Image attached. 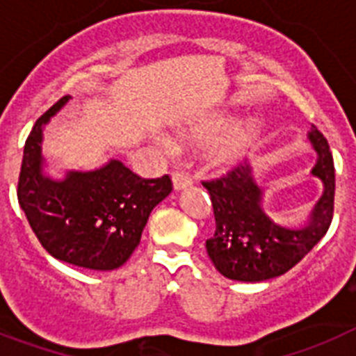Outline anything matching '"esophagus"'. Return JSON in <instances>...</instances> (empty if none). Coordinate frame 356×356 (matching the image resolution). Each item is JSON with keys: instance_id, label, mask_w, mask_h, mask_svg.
I'll use <instances>...</instances> for the list:
<instances>
[{"instance_id": "obj_1", "label": "esophagus", "mask_w": 356, "mask_h": 356, "mask_svg": "<svg viewBox=\"0 0 356 356\" xmlns=\"http://www.w3.org/2000/svg\"><path fill=\"white\" fill-rule=\"evenodd\" d=\"M172 181H173V188L175 190H184V188H188L190 184H192V177L188 175V173L184 172H175L172 175Z\"/></svg>"}]
</instances>
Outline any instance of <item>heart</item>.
<instances>
[{
    "label": "heart",
    "instance_id": "b5f03b06",
    "mask_svg": "<svg viewBox=\"0 0 356 356\" xmlns=\"http://www.w3.org/2000/svg\"><path fill=\"white\" fill-rule=\"evenodd\" d=\"M232 124H234L232 115H217V118L208 119V121L183 132V139L195 143V145H211V143L217 140L218 143L211 146L210 152H208V159L213 166H220V168L232 166L243 157L244 152L248 150V146L252 145L257 136V127L253 121L241 122L230 131L229 128L232 127ZM226 131L229 134H227ZM224 133L227 134L226 136L223 135ZM220 136L223 138L222 140L220 138ZM219 138L220 142L218 141ZM159 143L164 150H175V143L170 137L161 136Z\"/></svg>",
    "mask_w": 356,
    "mask_h": 356
}]
</instances>
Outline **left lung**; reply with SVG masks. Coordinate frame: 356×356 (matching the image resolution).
Returning <instances> with one entry per match:
<instances>
[{
	"mask_svg": "<svg viewBox=\"0 0 356 356\" xmlns=\"http://www.w3.org/2000/svg\"><path fill=\"white\" fill-rule=\"evenodd\" d=\"M307 139L318 155L312 173L322 181L324 193L302 226H284L264 213L262 190L253 181L248 163L202 183L210 193L215 215V234L206 241V252L226 279L262 282L284 275L312 252L330 228L335 204L333 155L316 127H312Z\"/></svg>",
	"mask_w": 356,
	"mask_h": 356,
	"instance_id": "left-lung-1",
	"label": "left lung"
}]
</instances>
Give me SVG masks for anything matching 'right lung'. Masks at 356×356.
<instances>
[{
  "mask_svg": "<svg viewBox=\"0 0 356 356\" xmlns=\"http://www.w3.org/2000/svg\"><path fill=\"white\" fill-rule=\"evenodd\" d=\"M70 99L65 95L35 121L25 143L17 201L41 246L58 261L110 271L130 259L152 210L172 192V179H143L121 161L65 179L43 173V127Z\"/></svg>",
  "mask_w": 356,
  "mask_h": 356,
  "instance_id": "1",
  "label": "right lung"
}]
</instances>
